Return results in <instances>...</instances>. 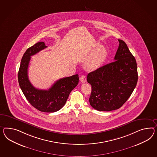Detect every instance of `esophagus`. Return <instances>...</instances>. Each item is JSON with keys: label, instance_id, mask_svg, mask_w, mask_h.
<instances>
[{"label": "esophagus", "instance_id": "34e87169", "mask_svg": "<svg viewBox=\"0 0 157 157\" xmlns=\"http://www.w3.org/2000/svg\"><path fill=\"white\" fill-rule=\"evenodd\" d=\"M80 80L82 83H84L85 82H86V77L84 75H82L81 76L80 78Z\"/></svg>", "mask_w": 157, "mask_h": 157}]
</instances>
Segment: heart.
<instances>
[{
  "label": "heart",
  "mask_w": 157,
  "mask_h": 157,
  "mask_svg": "<svg viewBox=\"0 0 157 157\" xmlns=\"http://www.w3.org/2000/svg\"><path fill=\"white\" fill-rule=\"evenodd\" d=\"M106 56L107 51L105 47L104 46L98 47L86 61V68L89 70L98 68L104 61Z\"/></svg>",
  "instance_id": "heart-1"
}]
</instances>
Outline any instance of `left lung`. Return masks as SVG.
I'll return each mask as SVG.
<instances>
[{"label": "left lung", "mask_w": 157, "mask_h": 157, "mask_svg": "<svg viewBox=\"0 0 157 157\" xmlns=\"http://www.w3.org/2000/svg\"><path fill=\"white\" fill-rule=\"evenodd\" d=\"M114 61L87 76L92 86L89 102L98 111L109 112L121 108L128 100L138 81L137 63L125 42L118 40Z\"/></svg>", "instance_id": "left-lung-1"}]
</instances>
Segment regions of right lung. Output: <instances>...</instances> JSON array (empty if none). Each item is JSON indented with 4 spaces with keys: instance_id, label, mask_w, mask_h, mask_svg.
Here are the masks:
<instances>
[{
    "instance_id": "1",
    "label": "right lung",
    "mask_w": 157,
    "mask_h": 157,
    "mask_svg": "<svg viewBox=\"0 0 157 157\" xmlns=\"http://www.w3.org/2000/svg\"><path fill=\"white\" fill-rule=\"evenodd\" d=\"M44 42H38L29 47L23 56L18 72L20 88L28 102L40 112L53 113L64 106L71 92L78 83V75L65 77L56 81L48 90L35 88L28 76V68L31 57L46 48Z\"/></svg>"
}]
</instances>
